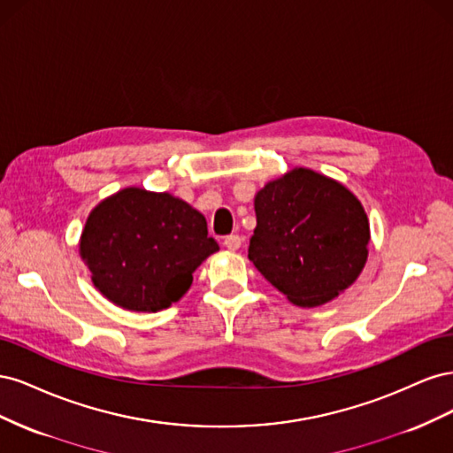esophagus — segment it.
I'll list each match as a JSON object with an SVG mask.
<instances>
[{"instance_id": "34e87169", "label": "esophagus", "mask_w": 453, "mask_h": 453, "mask_svg": "<svg viewBox=\"0 0 453 453\" xmlns=\"http://www.w3.org/2000/svg\"><path fill=\"white\" fill-rule=\"evenodd\" d=\"M225 248L226 250H230V251H236V250H240V245H242V238L238 236V234H230V236H226L225 238Z\"/></svg>"}]
</instances>
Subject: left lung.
Listing matches in <instances>:
<instances>
[{"mask_svg":"<svg viewBox=\"0 0 453 453\" xmlns=\"http://www.w3.org/2000/svg\"><path fill=\"white\" fill-rule=\"evenodd\" d=\"M255 213L248 257L293 304L321 306L359 278L368 219L342 183L295 168L258 190Z\"/></svg>","mask_w":453,"mask_h":453,"instance_id":"8db88e82","label":"left lung"}]
</instances>
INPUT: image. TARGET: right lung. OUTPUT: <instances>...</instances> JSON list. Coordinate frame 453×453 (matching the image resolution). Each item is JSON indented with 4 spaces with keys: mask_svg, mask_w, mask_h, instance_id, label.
I'll return each mask as SVG.
<instances>
[{
    "mask_svg": "<svg viewBox=\"0 0 453 453\" xmlns=\"http://www.w3.org/2000/svg\"><path fill=\"white\" fill-rule=\"evenodd\" d=\"M79 250L107 300L150 313L177 303L219 245L208 238L205 217L187 202L128 187L90 211Z\"/></svg>",
    "mask_w": 453,
    "mask_h": 453,
    "instance_id": "obj_1",
    "label": "right lung"
}]
</instances>
